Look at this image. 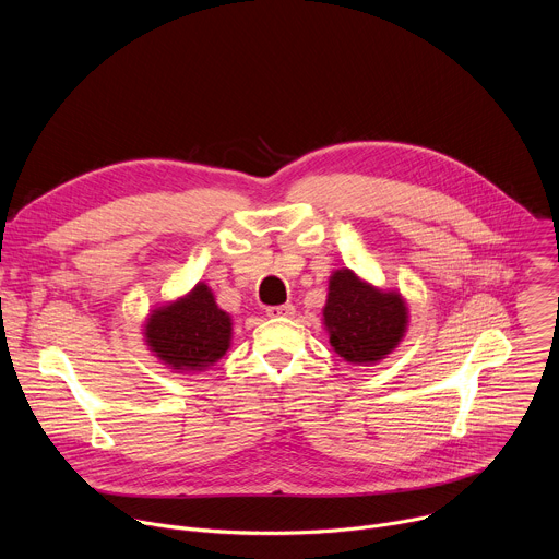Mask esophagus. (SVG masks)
Wrapping results in <instances>:
<instances>
[{"label": "esophagus", "mask_w": 559, "mask_h": 559, "mask_svg": "<svg viewBox=\"0 0 559 559\" xmlns=\"http://www.w3.org/2000/svg\"><path fill=\"white\" fill-rule=\"evenodd\" d=\"M294 313V305L285 302V305H272L267 307V316L272 318H281V316H292Z\"/></svg>", "instance_id": "obj_1"}]
</instances>
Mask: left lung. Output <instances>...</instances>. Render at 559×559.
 <instances>
[{
	"label": "left lung",
	"mask_w": 559,
	"mask_h": 559,
	"mask_svg": "<svg viewBox=\"0 0 559 559\" xmlns=\"http://www.w3.org/2000/svg\"><path fill=\"white\" fill-rule=\"evenodd\" d=\"M323 323L341 358L376 365L403 341L409 309L397 292H382L343 267L330 276Z\"/></svg>",
	"instance_id": "obj_1"
}]
</instances>
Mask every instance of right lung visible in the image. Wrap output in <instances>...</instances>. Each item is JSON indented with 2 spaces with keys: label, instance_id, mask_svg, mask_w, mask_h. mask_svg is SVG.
<instances>
[{
  "label": "right lung",
  "instance_id": "obj_1",
  "mask_svg": "<svg viewBox=\"0 0 559 559\" xmlns=\"http://www.w3.org/2000/svg\"><path fill=\"white\" fill-rule=\"evenodd\" d=\"M143 334L147 349L170 369L203 371L229 349L231 318L212 289L197 283L186 296L152 309Z\"/></svg>",
  "mask_w": 559,
  "mask_h": 559
}]
</instances>
